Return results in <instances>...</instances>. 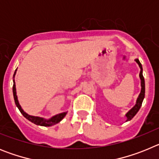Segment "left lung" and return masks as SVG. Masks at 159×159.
<instances>
[{"label": "left lung", "mask_w": 159, "mask_h": 159, "mask_svg": "<svg viewBox=\"0 0 159 159\" xmlns=\"http://www.w3.org/2000/svg\"><path fill=\"white\" fill-rule=\"evenodd\" d=\"M135 62L139 64L140 67V73H139V78L140 80H141V92L140 94L139 95V97L137 98V100H136V103L133 107L126 114V117H127V120L126 122L130 121V119H132V118L135 116L137 112L139 111L140 107L142 106V103H143V101L144 99V97H145V80H144V77L143 75V67H142L141 63L139 62V59H135Z\"/></svg>", "instance_id": "1"}]
</instances>
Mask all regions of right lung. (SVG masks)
<instances>
[{
    "label": "right lung",
    "mask_w": 159,
    "mask_h": 159,
    "mask_svg": "<svg viewBox=\"0 0 159 159\" xmlns=\"http://www.w3.org/2000/svg\"><path fill=\"white\" fill-rule=\"evenodd\" d=\"M16 69L14 72L13 78L15 77V75H16ZM12 92H13V97H14V100H15V103H16V107H18L19 111H20V113L24 116V117H25L28 120H29L30 122L33 123L34 124L38 125V126H43V127H51L52 125L57 124V123H60L64 117L67 115V112H62V113H60L58 115H56V116H52V118L48 119H46L44 118L41 117H38V116H30L29 114H27L25 111L22 109L21 106L20 105L19 101H18L17 99V95H16V84H15V80L13 79V87H12Z\"/></svg>",
    "instance_id": "1"
}]
</instances>
